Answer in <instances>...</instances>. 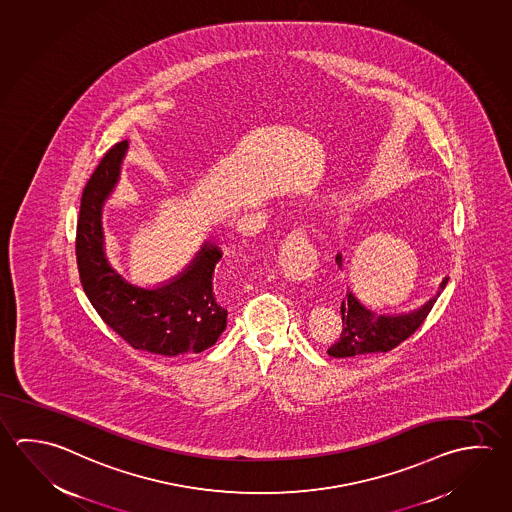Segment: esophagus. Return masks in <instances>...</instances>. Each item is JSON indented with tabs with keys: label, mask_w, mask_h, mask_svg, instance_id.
Instances as JSON below:
<instances>
[{
	"label": "esophagus",
	"mask_w": 512,
	"mask_h": 512,
	"mask_svg": "<svg viewBox=\"0 0 512 512\" xmlns=\"http://www.w3.org/2000/svg\"><path fill=\"white\" fill-rule=\"evenodd\" d=\"M279 267L292 281H305L314 274L317 267V251L308 240L303 227L292 229L281 242Z\"/></svg>",
	"instance_id": "esophagus-1"
}]
</instances>
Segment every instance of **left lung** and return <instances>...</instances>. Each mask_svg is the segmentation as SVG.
<instances>
[{
	"mask_svg": "<svg viewBox=\"0 0 512 512\" xmlns=\"http://www.w3.org/2000/svg\"><path fill=\"white\" fill-rule=\"evenodd\" d=\"M335 263L341 269L343 258L341 254L335 256ZM449 278L442 281L437 296L429 299L424 307L404 314V316H377L354 298L352 292H346V298L341 303V316L343 328L341 335L330 348L328 355L332 357H361V355L384 354L397 348L408 337L419 330L420 325L426 321L433 305L437 303L440 292L446 289Z\"/></svg>",
	"mask_w": 512,
	"mask_h": 512,
	"instance_id": "left-lung-1",
	"label": "left lung"
}]
</instances>
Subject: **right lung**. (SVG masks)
<instances>
[{
  "label": "right lung",
  "mask_w": 512,
  "mask_h": 512,
  "mask_svg": "<svg viewBox=\"0 0 512 512\" xmlns=\"http://www.w3.org/2000/svg\"><path fill=\"white\" fill-rule=\"evenodd\" d=\"M126 148L128 142L122 140L104 153L81 196L75 256L84 294L131 348L168 357L200 354L227 326V308L214 287L220 249L205 243L178 278L153 290L133 287L104 258L101 209L117 184Z\"/></svg>",
  "instance_id": "obj_1"
}]
</instances>
